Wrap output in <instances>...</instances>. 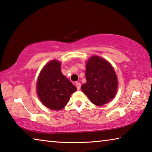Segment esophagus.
Instances as JSON below:
<instances>
[{"label": "esophagus", "instance_id": "obj_1", "mask_svg": "<svg viewBox=\"0 0 152 152\" xmlns=\"http://www.w3.org/2000/svg\"><path fill=\"white\" fill-rule=\"evenodd\" d=\"M76 87H77V89L78 90H80V88H81V83H79V82H77L76 83Z\"/></svg>", "mask_w": 152, "mask_h": 152}]
</instances>
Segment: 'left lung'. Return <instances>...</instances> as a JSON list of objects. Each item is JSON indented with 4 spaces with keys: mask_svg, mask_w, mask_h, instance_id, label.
Returning a JSON list of instances; mask_svg holds the SVG:
<instances>
[{
    "mask_svg": "<svg viewBox=\"0 0 152 152\" xmlns=\"http://www.w3.org/2000/svg\"><path fill=\"white\" fill-rule=\"evenodd\" d=\"M86 78L81 90L95 105H104L115 96L118 78L107 60L96 56L91 57L86 64Z\"/></svg>",
    "mask_w": 152,
    "mask_h": 152,
    "instance_id": "8db88e82",
    "label": "left lung"
}]
</instances>
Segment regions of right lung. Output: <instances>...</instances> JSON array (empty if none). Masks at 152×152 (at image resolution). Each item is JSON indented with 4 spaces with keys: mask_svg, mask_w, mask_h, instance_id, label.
<instances>
[{
    "mask_svg": "<svg viewBox=\"0 0 152 152\" xmlns=\"http://www.w3.org/2000/svg\"><path fill=\"white\" fill-rule=\"evenodd\" d=\"M75 86L60 71V62L53 60L42 69L37 83V94L44 105L52 110H60L69 102Z\"/></svg>",
    "mask_w": 152,
    "mask_h": 152,
    "instance_id": "add662e5",
    "label": "right lung"
}]
</instances>
